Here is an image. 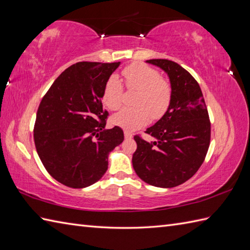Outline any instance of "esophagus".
<instances>
[{
    "label": "esophagus",
    "instance_id": "obj_1",
    "mask_svg": "<svg viewBox=\"0 0 250 250\" xmlns=\"http://www.w3.org/2000/svg\"><path fill=\"white\" fill-rule=\"evenodd\" d=\"M125 137L126 140H130V139H132V137H133V135H132L130 132H128V131H125Z\"/></svg>",
    "mask_w": 250,
    "mask_h": 250
}]
</instances>
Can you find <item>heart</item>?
Returning <instances> with one entry per match:
<instances>
[{
	"label": "heart",
	"instance_id": "b5f03b06",
	"mask_svg": "<svg viewBox=\"0 0 250 250\" xmlns=\"http://www.w3.org/2000/svg\"><path fill=\"white\" fill-rule=\"evenodd\" d=\"M125 87L137 91L133 105L135 107L122 109L111 117V124L126 131L144 126L149 118L158 119L167 110L172 101V87L153 67L134 63L122 71ZM124 87L116 76L106 83L103 102L111 110L119 109L122 104Z\"/></svg>",
	"mask_w": 250,
	"mask_h": 250
}]
</instances>
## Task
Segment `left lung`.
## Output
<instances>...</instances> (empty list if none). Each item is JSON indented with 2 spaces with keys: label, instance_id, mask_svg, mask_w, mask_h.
<instances>
[{
  "label": "left lung",
  "instance_id": "left-lung-1",
  "mask_svg": "<svg viewBox=\"0 0 250 250\" xmlns=\"http://www.w3.org/2000/svg\"><path fill=\"white\" fill-rule=\"evenodd\" d=\"M147 63L167 74L172 101L167 110L146 130L156 141L134 136L135 173L155 187L173 188L187 182L203 163L210 142V122L199 83L178 63L151 59Z\"/></svg>",
  "mask_w": 250,
  "mask_h": 250
}]
</instances>
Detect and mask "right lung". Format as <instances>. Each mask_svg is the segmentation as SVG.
<instances>
[{"instance_id": "right-lung-1", "label": "right lung", "mask_w": 250, "mask_h": 250, "mask_svg": "<svg viewBox=\"0 0 250 250\" xmlns=\"http://www.w3.org/2000/svg\"><path fill=\"white\" fill-rule=\"evenodd\" d=\"M120 62H78L51 84L36 114L34 143L52 177L71 188L102 178L108 156L125 140L119 126L105 129L103 92Z\"/></svg>"}]
</instances>
